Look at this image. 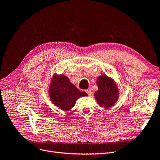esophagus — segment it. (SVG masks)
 Here are the masks:
<instances>
[{"label": "esophagus", "mask_w": 160, "mask_h": 160, "mask_svg": "<svg viewBox=\"0 0 160 160\" xmlns=\"http://www.w3.org/2000/svg\"><path fill=\"white\" fill-rule=\"evenodd\" d=\"M86 92H87V93H88V95H89V96H91V94H92V92H91V89H88V90H86Z\"/></svg>", "instance_id": "34e87169"}]
</instances>
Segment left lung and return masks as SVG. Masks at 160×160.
<instances>
[{
    "label": "left lung",
    "instance_id": "8db88e82",
    "mask_svg": "<svg viewBox=\"0 0 160 160\" xmlns=\"http://www.w3.org/2000/svg\"><path fill=\"white\" fill-rule=\"evenodd\" d=\"M97 85L98 90L94 93L97 103L105 109L113 107L119 97V89L115 80L106 75H102L98 77Z\"/></svg>",
    "mask_w": 160,
    "mask_h": 160
}]
</instances>
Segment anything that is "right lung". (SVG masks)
I'll use <instances>...</instances> for the list:
<instances>
[{
    "label": "right lung",
    "instance_id": "right-lung-1",
    "mask_svg": "<svg viewBox=\"0 0 160 160\" xmlns=\"http://www.w3.org/2000/svg\"><path fill=\"white\" fill-rule=\"evenodd\" d=\"M49 95L52 103L63 111H69L81 97L88 96L80 91L63 74L54 73L51 79Z\"/></svg>",
    "mask_w": 160,
    "mask_h": 160
}]
</instances>
